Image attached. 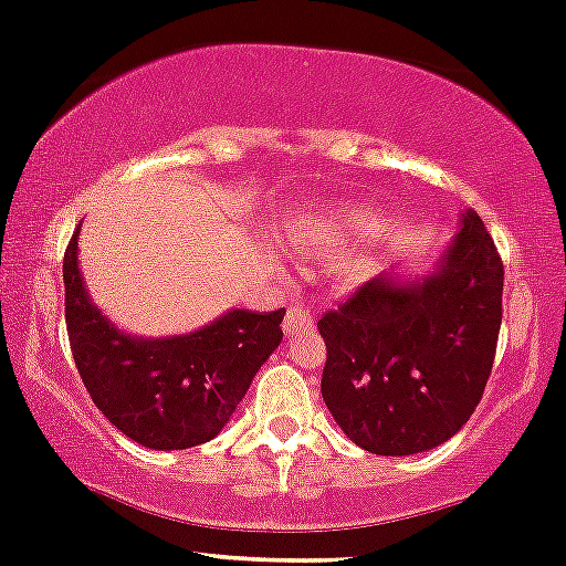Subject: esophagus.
<instances>
[{
	"mask_svg": "<svg viewBox=\"0 0 566 566\" xmlns=\"http://www.w3.org/2000/svg\"><path fill=\"white\" fill-rule=\"evenodd\" d=\"M312 327H314V319H312V314L306 312V308H301V306H290L287 308V316H284V333L295 335V333H303V331H312Z\"/></svg>",
	"mask_w": 566,
	"mask_h": 566,
	"instance_id": "esophagus-1",
	"label": "esophagus"
}]
</instances>
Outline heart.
Listing matches in <instances>:
<instances>
[{
	"mask_svg": "<svg viewBox=\"0 0 566 566\" xmlns=\"http://www.w3.org/2000/svg\"><path fill=\"white\" fill-rule=\"evenodd\" d=\"M340 228H346V222H340Z\"/></svg>",
	"mask_w": 566,
	"mask_h": 566,
	"instance_id": "obj_1",
	"label": "heart"
}]
</instances>
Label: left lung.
<instances>
[{
	"label": "left lung",
	"mask_w": 566,
	"mask_h": 566,
	"mask_svg": "<svg viewBox=\"0 0 566 566\" xmlns=\"http://www.w3.org/2000/svg\"><path fill=\"white\" fill-rule=\"evenodd\" d=\"M502 260L473 209L419 279H370L316 322L327 346L322 397L359 449L408 457L462 430L492 376Z\"/></svg>",
	"instance_id": "obj_1"
}]
</instances>
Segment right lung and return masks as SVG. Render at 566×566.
I'll return each instance as SVG.
<instances>
[{"instance_id":"1","label":"right lung","mask_w":566,"mask_h":566,"mask_svg":"<svg viewBox=\"0 0 566 566\" xmlns=\"http://www.w3.org/2000/svg\"><path fill=\"white\" fill-rule=\"evenodd\" d=\"M74 231L64 254L66 331L80 378L123 434L155 451L207 443L228 424L260 365L282 344L284 308H231L201 331L142 338L91 301Z\"/></svg>"}]
</instances>
